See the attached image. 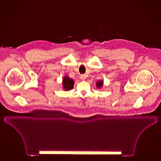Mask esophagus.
<instances>
[{
    "instance_id": "esophagus-1",
    "label": "esophagus",
    "mask_w": 161,
    "mask_h": 161,
    "mask_svg": "<svg viewBox=\"0 0 161 161\" xmlns=\"http://www.w3.org/2000/svg\"><path fill=\"white\" fill-rule=\"evenodd\" d=\"M86 76L85 75H81L80 76V79H81V80H85L86 79Z\"/></svg>"
}]
</instances>
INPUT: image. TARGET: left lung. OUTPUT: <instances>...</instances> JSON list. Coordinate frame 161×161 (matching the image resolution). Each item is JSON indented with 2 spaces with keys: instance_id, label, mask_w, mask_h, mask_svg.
Instances as JSON below:
<instances>
[{
  "instance_id": "1",
  "label": "left lung",
  "mask_w": 161,
  "mask_h": 161,
  "mask_svg": "<svg viewBox=\"0 0 161 161\" xmlns=\"http://www.w3.org/2000/svg\"><path fill=\"white\" fill-rule=\"evenodd\" d=\"M103 81L102 80H99V81H97V83H96V86H97V88H101L102 86H103Z\"/></svg>"
}]
</instances>
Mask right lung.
Instances as JSON below:
<instances>
[{"label": "right lung", "instance_id": "right-lung-1", "mask_svg": "<svg viewBox=\"0 0 161 161\" xmlns=\"http://www.w3.org/2000/svg\"><path fill=\"white\" fill-rule=\"evenodd\" d=\"M64 89L65 90H71L74 87V81L73 80L70 79L69 76L64 77L62 82Z\"/></svg>", "mask_w": 161, "mask_h": 161}]
</instances>
